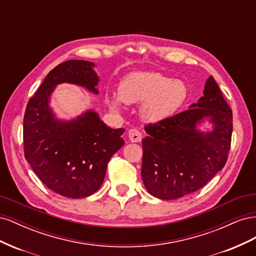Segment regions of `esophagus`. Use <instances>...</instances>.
Returning <instances> with one entry per match:
<instances>
[{
  "instance_id": "1",
  "label": "esophagus",
  "mask_w": 256,
  "mask_h": 256,
  "mask_svg": "<svg viewBox=\"0 0 256 256\" xmlns=\"http://www.w3.org/2000/svg\"><path fill=\"white\" fill-rule=\"evenodd\" d=\"M128 138L132 143H136L142 140V134L138 129H130L128 131Z\"/></svg>"
}]
</instances>
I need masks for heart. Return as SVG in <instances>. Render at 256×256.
<instances>
[{
  "mask_svg": "<svg viewBox=\"0 0 256 256\" xmlns=\"http://www.w3.org/2000/svg\"><path fill=\"white\" fill-rule=\"evenodd\" d=\"M188 97V90L180 80H173L159 72H134L124 78L118 95H108L106 102L114 110L125 104H142L143 118L157 122L164 120L180 109Z\"/></svg>",
  "mask_w": 256,
  "mask_h": 256,
  "instance_id": "1",
  "label": "heart"
}]
</instances>
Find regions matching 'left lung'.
<instances>
[{
	"label": "left lung",
	"instance_id": "1",
	"mask_svg": "<svg viewBox=\"0 0 256 256\" xmlns=\"http://www.w3.org/2000/svg\"><path fill=\"white\" fill-rule=\"evenodd\" d=\"M208 118L213 130L197 125ZM142 140V180L148 193L160 200L196 192L226 166L233 132V113L218 84L209 76L204 96L189 110L145 126Z\"/></svg>",
	"mask_w": 256,
	"mask_h": 256
}]
</instances>
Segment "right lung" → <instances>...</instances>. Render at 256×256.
<instances>
[{
    "mask_svg": "<svg viewBox=\"0 0 256 256\" xmlns=\"http://www.w3.org/2000/svg\"><path fill=\"white\" fill-rule=\"evenodd\" d=\"M88 60L64 62L46 76L28 100L23 120L24 157L47 187L66 198H82L104 182L108 162L125 144V129H112L88 110L72 120L56 118L49 106L58 84L72 83L98 94L99 78Z\"/></svg>",
    "mask_w": 256,
    "mask_h": 256,
    "instance_id": "obj_1",
    "label": "right lung"
}]
</instances>
